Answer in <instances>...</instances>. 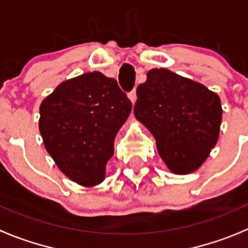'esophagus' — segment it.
<instances>
[{
    "mask_svg": "<svg viewBox=\"0 0 248 248\" xmlns=\"http://www.w3.org/2000/svg\"><path fill=\"white\" fill-rule=\"evenodd\" d=\"M128 98L131 99L132 103H133V104L136 103V101H137V90L136 89H133L131 92H129V93H128Z\"/></svg>",
    "mask_w": 248,
    "mask_h": 248,
    "instance_id": "obj_1",
    "label": "esophagus"
}]
</instances>
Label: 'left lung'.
<instances>
[{
  "instance_id": "obj_1",
  "label": "left lung",
  "mask_w": 248,
  "mask_h": 248,
  "mask_svg": "<svg viewBox=\"0 0 248 248\" xmlns=\"http://www.w3.org/2000/svg\"><path fill=\"white\" fill-rule=\"evenodd\" d=\"M137 89L134 116L156 139L169 170H197L216 145L222 121L221 99L202 84L166 68L147 72Z\"/></svg>"
}]
</instances>
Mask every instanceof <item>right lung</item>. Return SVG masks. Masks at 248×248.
Listing matches in <instances>:
<instances>
[{"label": "right lung", "mask_w": 248, "mask_h": 248, "mask_svg": "<svg viewBox=\"0 0 248 248\" xmlns=\"http://www.w3.org/2000/svg\"><path fill=\"white\" fill-rule=\"evenodd\" d=\"M132 102L112 78L92 72L61 82L39 108V132L60 170L82 186L101 184Z\"/></svg>", "instance_id": "right-lung-1"}]
</instances>
